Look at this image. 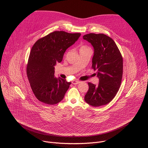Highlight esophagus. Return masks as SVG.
Returning <instances> with one entry per match:
<instances>
[{"mask_svg": "<svg viewBox=\"0 0 148 148\" xmlns=\"http://www.w3.org/2000/svg\"><path fill=\"white\" fill-rule=\"evenodd\" d=\"M72 83L74 84V85H77V84H78L79 83V81H76V80H73V81H72Z\"/></svg>", "mask_w": 148, "mask_h": 148, "instance_id": "obj_1", "label": "esophagus"}]
</instances>
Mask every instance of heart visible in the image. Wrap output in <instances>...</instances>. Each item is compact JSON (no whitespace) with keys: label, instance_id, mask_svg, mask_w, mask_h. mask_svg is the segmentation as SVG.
<instances>
[{"label":"heart","instance_id":"b5f03b06","mask_svg":"<svg viewBox=\"0 0 148 148\" xmlns=\"http://www.w3.org/2000/svg\"><path fill=\"white\" fill-rule=\"evenodd\" d=\"M90 49L88 47L86 46H82L81 47H80V49L79 50H86V49Z\"/></svg>","mask_w":148,"mask_h":148}]
</instances>
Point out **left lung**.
<instances>
[{"label": "left lung", "instance_id": "1", "mask_svg": "<svg viewBox=\"0 0 148 148\" xmlns=\"http://www.w3.org/2000/svg\"><path fill=\"white\" fill-rule=\"evenodd\" d=\"M83 38L94 47L92 69L97 71V86L88 82L89 89L84 100L93 107L110 102L121 86L123 74V58L115 41L104 34L90 33Z\"/></svg>", "mask_w": 148, "mask_h": 148}]
</instances>
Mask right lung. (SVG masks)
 <instances>
[{
	"mask_svg": "<svg viewBox=\"0 0 148 148\" xmlns=\"http://www.w3.org/2000/svg\"><path fill=\"white\" fill-rule=\"evenodd\" d=\"M81 34L56 31L38 39L32 48L27 64V75L38 100L48 105L60 102L71 82L54 77V66L60 62L66 50Z\"/></svg>",
	"mask_w": 148,
	"mask_h": 148,
	"instance_id": "1",
	"label": "right lung"
}]
</instances>
